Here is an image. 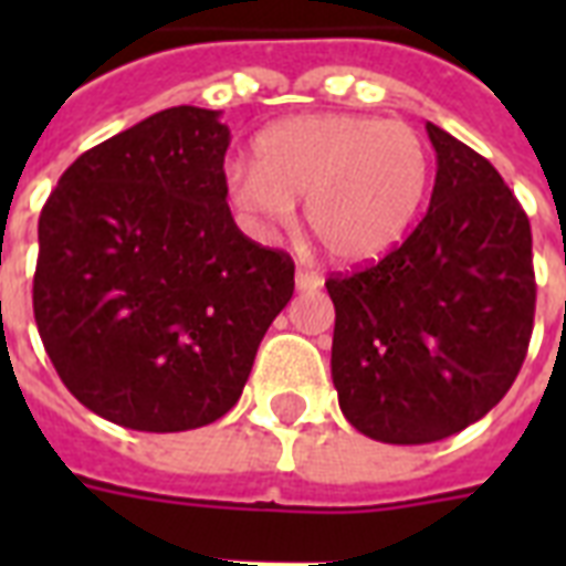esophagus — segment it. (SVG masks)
<instances>
[{"instance_id":"1","label":"esophagus","mask_w":566,"mask_h":566,"mask_svg":"<svg viewBox=\"0 0 566 566\" xmlns=\"http://www.w3.org/2000/svg\"><path fill=\"white\" fill-rule=\"evenodd\" d=\"M319 287H323V275L305 270V266L296 270V291H319Z\"/></svg>"}]
</instances>
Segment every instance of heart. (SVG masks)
Segmentation results:
<instances>
[{
	"label": "heart",
	"mask_w": 566,
	"mask_h": 566,
	"mask_svg": "<svg viewBox=\"0 0 566 566\" xmlns=\"http://www.w3.org/2000/svg\"><path fill=\"white\" fill-rule=\"evenodd\" d=\"M252 155L255 167L229 172L234 208L270 231L305 199L308 231L344 264L390 252L429 190V146L399 119L302 114L261 132Z\"/></svg>",
	"instance_id": "1"
}]
</instances>
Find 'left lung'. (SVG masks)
Returning <instances> with one entry per match:
<instances>
[{
	"mask_svg": "<svg viewBox=\"0 0 566 566\" xmlns=\"http://www.w3.org/2000/svg\"><path fill=\"white\" fill-rule=\"evenodd\" d=\"M438 153L429 211L378 264L326 282L340 411L381 443H434L514 385L535 326L532 226L470 146L426 123Z\"/></svg>",
	"mask_w": 566,
	"mask_h": 566,
	"instance_id": "obj_1",
	"label": "left lung"
}]
</instances>
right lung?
I'll return each instance as SVG.
<instances>
[{"instance_id":"1","label":"right lung","mask_w":566,"mask_h":566,"mask_svg":"<svg viewBox=\"0 0 566 566\" xmlns=\"http://www.w3.org/2000/svg\"><path fill=\"white\" fill-rule=\"evenodd\" d=\"M220 111H158L78 155L38 222L34 323L66 390L135 431L220 420L293 296L234 226Z\"/></svg>"}]
</instances>
